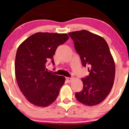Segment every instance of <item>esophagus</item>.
<instances>
[{"instance_id":"obj_1","label":"esophagus","mask_w":129,"mask_h":129,"mask_svg":"<svg viewBox=\"0 0 129 129\" xmlns=\"http://www.w3.org/2000/svg\"><path fill=\"white\" fill-rule=\"evenodd\" d=\"M66 79L68 83H70L72 81V80H73V78L72 77H66Z\"/></svg>"}]
</instances>
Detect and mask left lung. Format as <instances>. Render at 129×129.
<instances>
[{
  "mask_svg": "<svg viewBox=\"0 0 129 129\" xmlns=\"http://www.w3.org/2000/svg\"><path fill=\"white\" fill-rule=\"evenodd\" d=\"M89 75L82 79L83 89L76 93V99L86 106L103 101L110 93L115 77V63L109 46L102 36L82 30L69 33Z\"/></svg>",
  "mask_w": 129,
  "mask_h": 129,
  "instance_id": "obj_1",
  "label": "left lung"
}]
</instances>
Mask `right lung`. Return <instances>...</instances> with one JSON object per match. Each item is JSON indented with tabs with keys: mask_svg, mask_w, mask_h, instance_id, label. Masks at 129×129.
<instances>
[{
	"mask_svg": "<svg viewBox=\"0 0 129 129\" xmlns=\"http://www.w3.org/2000/svg\"><path fill=\"white\" fill-rule=\"evenodd\" d=\"M66 33L38 32L19 45L16 54L15 76L21 92L30 103L47 107L55 101L65 77L46 70L59 45L69 39Z\"/></svg>",
	"mask_w": 129,
	"mask_h": 129,
	"instance_id": "add662e5",
	"label": "right lung"
}]
</instances>
